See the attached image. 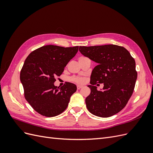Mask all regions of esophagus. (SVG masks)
<instances>
[{"instance_id": "obj_1", "label": "esophagus", "mask_w": 153, "mask_h": 153, "mask_svg": "<svg viewBox=\"0 0 153 153\" xmlns=\"http://www.w3.org/2000/svg\"><path fill=\"white\" fill-rule=\"evenodd\" d=\"M76 87H77V89H78V90H79V89H82V88L83 87V86H82V85H77V86H76Z\"/></svg>"}]
</instances>
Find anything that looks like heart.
Wrapping results in <instances>:
<instances>
[{
	"instance_id": "heart-1",
	"label": "heart",
	"mask_w": 153,
	"mask_h": 153,
	"mask_svg": "<svg viewBox=\"0 0 153 153\" xmlns=\"http://www.w3.org/2000/svg\"><path fill=\"white\" fill-rule=\"evenodd\" d=\"M69 80L77 84H84L86 81V79L84 76H73L69 78Z\"/></svg>"
}]
</instances>
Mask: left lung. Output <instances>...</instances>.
<instances>
[{
    "label": "left lung",
    "instance_id": "obj_1",
    "mask_svg": "<svg viewBox=\"0 0 153 153\" xmlns=\"http://www.w3.org/2000/svg\"><path fill=\"white\" fill-rule=\"evenodd\" d=\"M79 50L98 63L92 71L91 85H88L91 89L85 99L88 110L101 117L117 114L126 105L135 88V59L126 48L115 45L80 47ZM97 83L104 84L102 91L96 89Z\"/></svg>",
    "mask_w": 153,
    "mask_h": 153
}]
</instances>
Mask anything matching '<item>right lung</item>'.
<instances>
[{
	"label": "right lung",
	"mask_w": 153,
	"mask_h": 153,
	"mask_svg": "<svg viewBox=\"0 0 153 153\" xmlns=\"http://www.w3.org/2000/svg\"><path fill=\"white\" fill-rule=\"evenodd\" d=\"M78 50V46L65 48L46 45L34 50L25 59L20 71L24 97L32 108L41 115L55 117L68 107L76 86L66 82L59 88L53 83Z\"/></svg>",
	"instance_id": "add662e5"
}]
</instances>
